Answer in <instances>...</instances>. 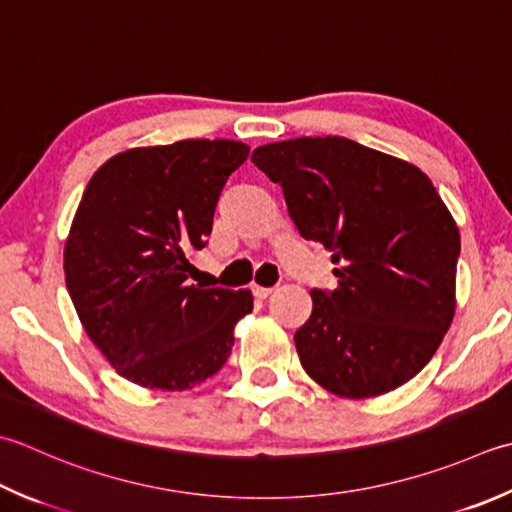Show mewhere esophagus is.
<instances>
[{
  "mask_svg": "<svg viewBox=\"0 0 512 512\" xmlns=\"http://www.w3.org/2000/svg\"><path fill=\"white\" fill-rule=\"evenodd\" d=\"M250 290H253V293H255V297H259V299H266L270 293H273V286H257V284H253V286H250Z\"/></svg>",
  "mask_w": 512,
  "mask_h": 512,
  "instance_id": "obj_1",
  "label": "esophagus"
}]
</instances>
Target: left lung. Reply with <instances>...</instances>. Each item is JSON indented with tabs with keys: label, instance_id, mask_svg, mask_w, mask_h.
<instances>
[{
	"label": "left lung",
	"instance_id": "1",
	"mask_svg": "<svg viewBox=\"0 0 512 512\" xmlns=\"http://www.w3.org/2000/svg\"><path fill=\"white\" fill-rule=\"evenodd\" d=\"M282 186L299 235L339 279L313 290L295 333L306 373L339 397H375L422 370L455 315L459 230L433 182L346 137H299L250 157Z\"/></svg>",
	"mask_w": 512,
	"mask_h": 512
}]
</instances>
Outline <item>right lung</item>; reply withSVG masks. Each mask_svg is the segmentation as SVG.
<instances>
[{"label": "right lung", "instance_id": "add662e5", "mask_svg": "<svg viewBox=\"0 0 512 512\" xmlns=\"http://www.w3.org/2000/svg\"><path fill=\"white\" fill-rule=\"evenodd\" d=\"M250 148L184 139L119 153L97 170L64 250L66 288L86 335L128 382L186 390L226 364L248 290L190 284L219 193Z\"/></svg>", "mask_w": 512, "mask_h": 512}]
</instances>
